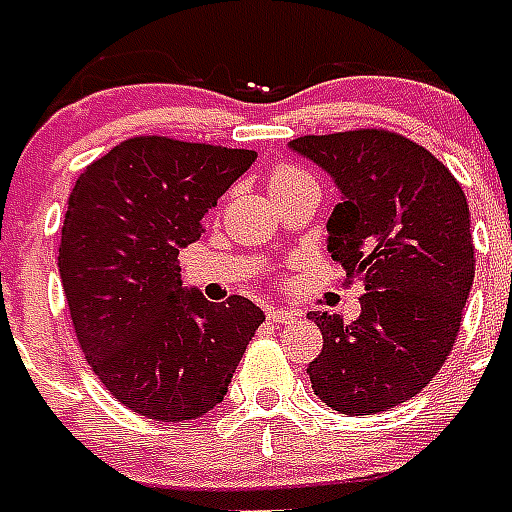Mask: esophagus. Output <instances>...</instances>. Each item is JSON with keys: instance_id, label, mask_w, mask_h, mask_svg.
<instances>
[{"instance_id": "1", "label": "esophagus", "mask_w": 512, "mask_h": 512, "mask_svg": "<svg viewBox=\"0 0 512 512\" xmlns=\"http://www.w3.org/2000/svg\"><path fill=\"white\" fill-rule=\"evenodd\" d=\"M268 319L276 321V324H295L297 313L287 311V308H268Z\"/></svg>"}]
</instances>
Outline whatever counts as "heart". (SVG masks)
<instances>
[{"instance_id": "obj_1", "label": "heart", "mask_w": 512, "mask_h": 512, "mask_svg": "<svg viewBox=\"0 0 512 512\" xmlns=\"http://www.w3.org/2000/svg\"><path fill=\"white\" fill-rule=\"evenodd\" d=\"M300 175H305V172H300L297 170V167H279V170H273V175H271V188H276V185H284V183H289V180H295V177H300Z\"/></svg>"}]
</instances>
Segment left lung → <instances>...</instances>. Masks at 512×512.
I'll use <instances>...</instances> for the list:
<instances>
[{
  "instance_id": "obj_1",
  "label": "left lung",
  "mask_w": 512,
  "mask_h": 512,
  "mask_svg": "<svg viewBox=\"0 0 512 512\" xmlns=\"http://www.w3.org/2000/svg\"><path fill=\"white\" fill-rule=\"evenodd\" d=\"M340 188L327 249L364 284L361 316L313 311L324 335L313 393L335 412L377 414L428 385L452 353L476 257L457 177L404 135L353 130L289 143Z\"/></svg>"
}]
</instances>
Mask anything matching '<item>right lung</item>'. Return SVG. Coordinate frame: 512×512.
<instances>
[{"mask_svg": "<svg viewBox=\"0 0 512 512\" xmlns=\"http://www.w3.org/2000/svg\"><path fill=\"white\" fill-rule=\"evenodd\" d=\"M255 151L130 138L79 175L58 268L79 348L106 390L148 420H196L228 393L265 313L209 303L180 281V249Z\"/></svg>", "mask_w": 512, "mask_h": 512, "instance_id": "1", "label": "right lung"}]
</instances>
